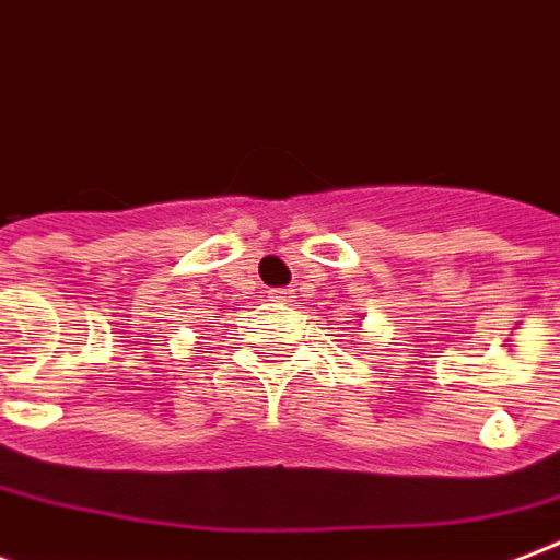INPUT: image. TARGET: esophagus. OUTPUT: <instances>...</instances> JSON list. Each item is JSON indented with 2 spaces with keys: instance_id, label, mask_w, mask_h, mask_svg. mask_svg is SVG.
Wrapping results in <instances>:
<instances>
[{
  "instance_id": "obj_1",
  "label": "esophagus",
  "mask_w": 560,
  "mask_h": 560,
  "mask_svg": "<svg viewBox=\"0 0 560 560\" xmlns=\"http://www.w3.org/2000/svg\"><path fill=\"white\" fill-rule=\"evenodd\" d=\"M270 299L272 302H290V299H293V293H290L288 288H276V290H270Z\"/></svg>"
}]
</instances>
